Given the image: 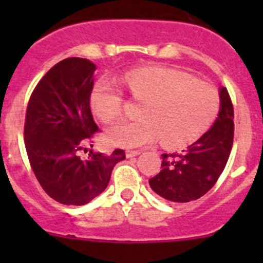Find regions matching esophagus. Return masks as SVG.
<instances>
[{"instance_id":"obj_1","label":"esophagus","mask_w":263,"mask_h":263,"mask_svg":"<svg viewBox=\"0 0 263 263\" xmlns=\"http://www.w3.org/2000/svg\"><path fill=\"white\" fill-rule=\"evenodd\" d=\"M141 154V152L139 150H127L126 152V157L127 158H133V157H137V155Z\"/></svg>"}]
</instances>
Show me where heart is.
Listing matches in <instances>:
<instances>
[{"instance_id":"obj_1","label":"heart","mask_w":263,"mask_h":263,"mask_svg":"<svg viewBox=\"0 0 263 263\" xmlns=\"http://www.w3.org/2000/svg\"><path fill=\"white\" fill-rule=\"evenodd\" d=\"M132 99L142 103L138 121L122 122L106 132L111 145L139 147L160 142L166 147L188 146L208 132L220 110V95L212 84L168 67H141L121 78ZM90 108L104 124L120 120L124 95L101 81L92 90Z\"/></svg>"}]
</instances>
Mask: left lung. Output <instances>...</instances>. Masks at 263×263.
I'll return each mask as SVG.
<instances>
[{
    "label": "left lung",
    "mask_w": 263,
    "mask_h": 263,
    "mask_svg": "<svg viewBox=\"0 0 263 263\" xmlns=\"http://www.w3.org/2000/svg\"><path fill=\"white\" fill-rule=\"evenodd\" d=\"M233 104L220 88V111L215 124L182 153L162 154V170L148 180L153 191L174 203L196 200L215 185L231 155L234 137Z\"/></svg>",
    "instance_id": "left-lung-1"
}]
</instances>
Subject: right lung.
<instances>
[{
	"mask_svg": "<svg viewBox=\"0 0 263 263\" xmlns=\"http://www.w3.org/2000/svg\"><path fill=\"white\" fill-rule=\"evenodd\" d=\"M96 66L83 58H67L52 67L32 90L25 120V146L39 184L53 200L84 205L106 188L111 170L125 159L89 150L99 132L90 111Z\"/></svg>",
	"mask_w": 263,
	"mask_h": 263,
	"instance_id": "right-lung-1",
	"label": "right lung"
}]
</instances>
